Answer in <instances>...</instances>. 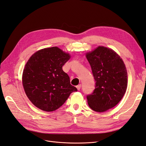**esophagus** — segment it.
<instances>
[{
  "instance_id": "esophagus-1",
  "label": "esophagus",
  "mask_w": 146,
  "mask_h": 146,
  "mask_svg": "<svg viewBox=\"0 0 146 146\" xmlns=\"http://www.w3.org/2000/svg\"><path fill=\"white\" fill-rule=\"evenodd\" d=\"M76 88H77V89L78 90H80V88H81V84H78V85H77V86H76Z\"/></svg>"
}]
</instances>
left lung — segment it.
<instances>
[{"mask_svg":"<svg viewBox=\"0 0 146 146\" xmlns=\"http://www.w3.org/2000/svg\"><path fill=\"white\" fill-rule=\"evenodd\" d=\"M96 82L94 92L87 96L89 106L97 112L115 107L127 87V69L123 59L113 49L98 46L86 54Z\"/></svg>","mask_w":146,"mask_h":146,"instance_id":"obj_1","label":"left lung"}]
</instances>
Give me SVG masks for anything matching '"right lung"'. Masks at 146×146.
I'll return each mask as SVG.
<instances>
[{
	"instance_id": "add662e5",
	"label": "right lung",
	"mask_w": 146,
	"mask_h": 146,
	"mask_svg": "<svg viewBox=\"0 0 146 146\" xmlns=\"http://www.w3.org/2000/svg\"><path fill=\"white\" fill-rule=\"evenodd\" d=\"M70 58L71 55L57 46L40 49L30 57L22 79L25 92L35 106L46 112L54 111L77 91L62 69Z\"/></svg>"
}]
</instances>
